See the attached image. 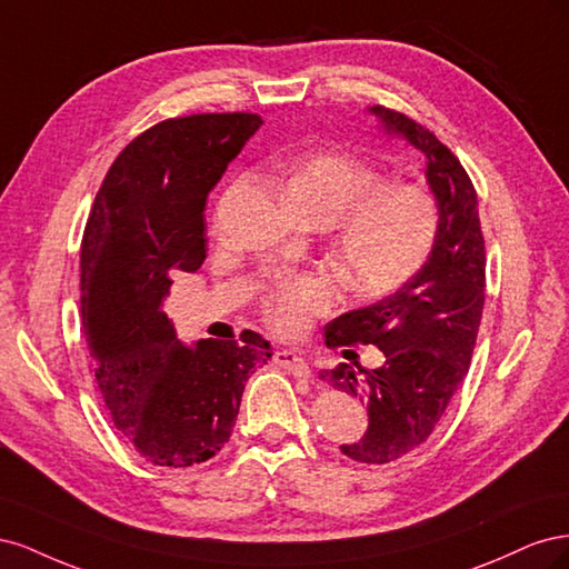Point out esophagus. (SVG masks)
Instances as JSON below:
<instances>
[{"mask_svg": "<svg viewBox=\"0 0 569 569\" xmlns=\"http://www.w3.org/2000/svg\"><path fill=\"white\" fill-rule=\"evenodd\" d=\"M272 360H274V366L284 368L287 372H291L295 377H311V368H308V363L297 351L280 349V351H274Z\"/></svg>", "mask_w": 569, "mask_h": 569, "instance_id": "esophagus-1", "label": "esophagus"}]
</instances>
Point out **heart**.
Wrapping results in <instances>:
<instances>
[{
    "label": "heart",
    "instance_id": "1",
    "mask_svg": "<svg viewBox=\"0 0 569 569\" xmlns=\"http://www.w3.org/2000/svg\"><path fill=\"white\" fill-rule=\"evenodd\" d=\"M289 209L335 222L332 253L358 295H387L427 261L439 232V203L420 182H380V173L347 151H316L282 168ZM335 280L301 272L274 282L263 299L268 325L282 337L308 330L332 308Z\"/></svg>",
    "mask_w": 569,
    "mask_h": 569
}]
</instances>
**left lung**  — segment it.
<instances>
[{"label": "left lung", "instance_id": "obj_1", "mask_svg": "<svg viewBox=\"0 0 569 569\" xmlns=\"http://www.w3.org/2000/svg\"><path fill=\"white\" fill-rule=\"evenodd\" d=\"M368 111L387 134L422 153L429 192L439 203V232L422 268L393 295L325 327L330 349L375 343L385 353L382 368L358 366L356 372L339 363L320 375L335 389L368 401V432L341 443V453L385 465L427 441L470 368L485 308L487 258L477 192L451 149L399 111Z\"/></svg>", "mask_w": 569, "mask_h": 569}]
</instances>
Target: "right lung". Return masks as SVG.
<instances>
[{"instance_id":"obj_1","label":"right lung","mask_w":569,"mask_h":569,"mask_svg":"<svg viewBox=\"0 0 569 569\" xmlns=\"http://www.w3.org/2000/svg\"><path fill=\"white\" fill-rule=\"evenodd\" d=\"M256 113H199L149 128L118 153L80 247L82 335L113 425L159 468H189L228 443L270 343L187 347L163 301L206 258L203 206L249 137Z\"/></svg>"}]
</instances>
